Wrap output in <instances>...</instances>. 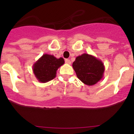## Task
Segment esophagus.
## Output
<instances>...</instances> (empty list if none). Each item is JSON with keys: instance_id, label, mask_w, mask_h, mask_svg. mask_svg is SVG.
<instances>
[{"instance_id": "esophagus-1", "label": "esophagus", "mask_w": 134, "mask_h": 134, "mask_svg": "<svg viewBox=\"0 0 134 134\" xmlns=\"http://www.w3.org/2000/svg\"><path fill=\"white\" fill-rule=\"evenodd\" d=\"M65 62H66L67 64H71L70 60H68V59H66V60H65Z\"/></svg>"}]
</instances>
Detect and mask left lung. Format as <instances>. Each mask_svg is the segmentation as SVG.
<instances>
[{
  "mask_svg": "<svg viewBox=\"0 0 134 134\" xmlns=\"http://www.w3.org/2000/svg\"><path fill=\"white\" fill-rule=\"evenodd\" d=\"M72 67L78 79L88 86L95 85L103 77V63L94 55L85 53L79 55L73 62Z\"/></svg>",
  "mask_w": 134,
  "mask_h": 134,
  "instance_id": "1",
  "label": "left lung"
}]
</instances>
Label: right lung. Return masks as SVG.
Instances as JSON below:
<instances>
[{
	"instance_id": "add662e5",
	"label": "right lung",
	"mask_w": 134,
	"mask_h": 134,
	"mask_svg": "<svg viewBox=\"0 0 134 134\" xmlns=\"http://www.w3.org/2000/svg\"><path fill=\"white\" fill-rule=\"evenodd\" d=\"M64 64L62 58H56L53 55L45 54L33 65V72L40 82H47L56 76V72Z\"/></svg>"
}]
</instances>
